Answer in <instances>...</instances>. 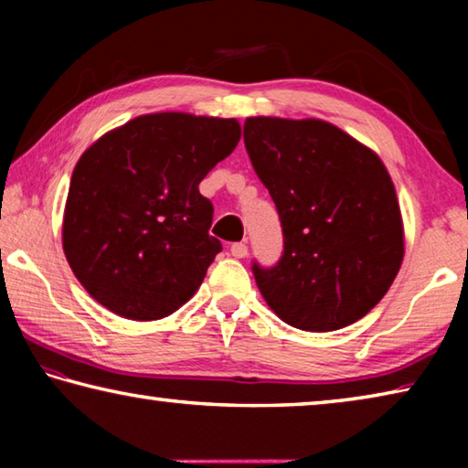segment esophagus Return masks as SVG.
I'll return each mask as SVG.
<instances>
[{"mask_svg": "<svg viewBox=\"0 0 468 468\" xmlns=\"http://www.w3.org/2000/svg\"><path fill=\"white\" fill-rule=\"evenodd\" d=\"M231 256H235V258H245V256H248V245H245L243 241L233 243V245H231Z\"/></svg>", "mask_w": 468, "mask_h": 468, "instance_id": "1", "label": "esophagus"}]
</instances>
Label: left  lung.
Listing matches in <instances>:
<instances>
[{
	"label": "left lung",
	"mask_w": 468,
	"mask_h": 468,
	"mask_svg": "<svg viewBox=\"0 0 468 468\" xmlns=\"http://www.w3.org/2000/svg\"><path fill=\"white\" fill-rule=\"evenodd\" d=\"M243 142L282 227L279 262H251L266 303L307 332L357 322L390 289L405 253L382 161L320 120L250 117Z\"/></svg>",
	"instance_id": "8db88e82"
}]
</instances>
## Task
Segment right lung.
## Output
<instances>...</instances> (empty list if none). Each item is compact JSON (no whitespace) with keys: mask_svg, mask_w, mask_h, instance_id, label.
Wrapping results in <instances>:
<instances>
[{"mask_svg":"<svg viewBox=\"0 0 468 468\" xmlns=\"http://www.w3.org/2000/svg\"><path fill=\"white\" fill-rule=\"evenodd\" d=\"M239 138L235 120L153 113L86 150L69 181L63 251L92 299L148 322L194 295L223 250L197 186Z\"/></svg>","mask_w":468,"mask_h":468,"instance_id":"add662e5","label":"right lung"}]
</instances>
